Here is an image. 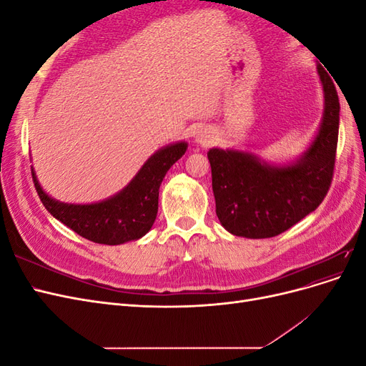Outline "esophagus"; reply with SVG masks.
Wrapping results in <instances>:
<instances>
[{
	"label": "esophagus",
	"instance_id": "34e87169",
	"mask_svg": "<svg viewBox=\"0 0 366 366\" xmlns=\"http://www.w3.org/2000/svg\"><path fill=\"white\" fill-rule=\"evenodd\" d=\"M195 140H197V143H200V145H203V147H209L214 140V132L207 128H203L197 132Z\"/></svg>",
	"mask_w": 366,
	"mask_h": 366
}]
</instances>
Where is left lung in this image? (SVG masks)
<instances>
[{"instance_id": "8db88e82", "label": "left lung", "mask_w": 366, "mask_h": 366, "mask_svg": "<svg viewBox=\"0 0 366 366\" xmlns=\"http://www.w3.org/2000/svg\"><path fill=\"white\" fill-rule=\"evenodd\" d=\"M317 73L325 97L324 117L301 159L272 166L250 152L209 149L217 217L232 235L276 237L324 202L335 172L340 105L331 76L320 65Z\"/></svg>"}]
</instances>
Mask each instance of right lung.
Returning <instances> with one entry per match:
<instances>
[{
  "mask_svg": "<svg viewBox=\"0 0 366 366\" xmlns=\"http://www.w3.org/2000/svg\"><path fill=\"white\" fill-rule=\"evenodd\" d=\"M187 149L186 142L159 149L119 194L101 203L69 204L49 197L31 169L42 204L77 235L99 244L117 246L139 239L152 227L159 210V189L166 172Z\"/></svg>",
  "mask_w": 366,
  "mask_h": 366,
  "instance_id": "right-lung-1",
  "label": "right lung"
}]
</instances>
